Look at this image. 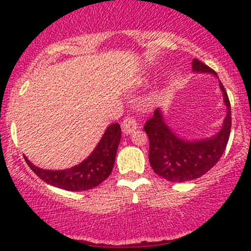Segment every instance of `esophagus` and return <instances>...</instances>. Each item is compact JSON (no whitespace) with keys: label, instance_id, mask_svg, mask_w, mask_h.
<instances>
[{"label":"esophagus","instance_id":"34e87169","mask_svg":"<svg viewBox=\"0 0 251 251\" xmlns=\"http://www.w3.org/2000/svg\"><path fill=\"white\" fill-rule=\"evenodd\" d=\"M121 127H123V132L125 135H130L137 128V123H136L135 118H132V116H126L123 123H121Z\"/></svg>","mask_w":251,"mask_h":251}]
</instances>
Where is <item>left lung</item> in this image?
<instances>
[{"label":"left lung","instance_id":"obj_1","mask_svg":"<svg viewBox=\"0 0 251 251\" xmlns=\"http://www.w3.org/2000/svg\"><path fill=\"white\" fill-rule=\"evenodd\" d=\"M192 68L197 73H211L217 76L215 70L198 59H193ZM220 88L227 114L221 130L207 140L188 141L178 137L166 125L159 108L146 121L143 128L149 138V163L156 175L169 181L186 182L199 178L216 165L228 143L232 126L231 103L221 81Z\"/></svg>","mask_w":251,"mask_h":251}]
</instances>
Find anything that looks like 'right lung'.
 I'll list each match as a JSON object with an SVG mask.
<instances>
[{
  "label": "right lung",
  "instance_id": "obj_1",
  "mask_svg": "<svg viewBox=\"0 0 251 251\" xmlns=\"http://www.w3.org/2000/svg\"><path fill=\"white\" fill-rule=\"evenodd\" d=\"M120 140V125L118 123L111 124L91 155L81 164L67 170H44L30 163L26 156L24 158L29 168L50 186L72 192L87 191L109 177Z\"/></svg>",
  "mask_w": 251,
  "mask_h": 251
}]
</instances>
